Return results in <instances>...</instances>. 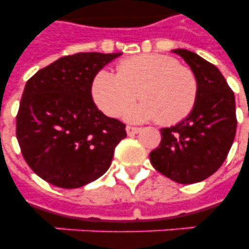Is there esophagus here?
Returning a JSON list of instances; mask_svg holds the SVG:
<instances>
[{
    "mask_svg": "<svg viewBox=\"0 0 249 249\" xmlns=\"http://www.w3.org/2000/svg\"><path fill=\"white\" fill-rule=\"evenodd\" d=\"M141 132V128H136V126H126V133L128 136H134L137 133Z\"/></svg>",
    "mask_w": 249,
    "mask_h": 249,
    "instance_id": "esophagus-1",
    "label": "esophagus"
}]
</instances>
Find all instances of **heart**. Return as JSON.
I'll list each match as a JSON object with an SVG mask.
<instances>
[{
    "mask_svg": "<svg viewBox=\"0 0 249 249\" xmlns=\"http://www.w3.org/2000/svg\"><path fill=\"white\" fill-rule=\"evenodd\" d=\"M196 76L190 68L181 66L168 55L146 54L123 60L117 73L102 70L91 85L94 102L108 116H119L136 101L125 113L132 123L156 120L163 125L183 120L196 103Z\"/></svg>",
    "mask_w": 249,
    "mask_h": 249,
    "instance_id": "heart-1",
    "label": "heart"
}]
</instances>
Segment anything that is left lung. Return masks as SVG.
Returning a JSON list of instances; mask_svg holds the SVG:
<instances>
[{"label":"left lung","mask_w":249,"mask_h":249,"mask_svg":"<svg viewBox=\"0 0 249 249\" xmlns=\"http://www.w3.org/2000/svg\"><path fill=\"white\" fill-rule=\"evenodd\" d=\"M196 76L193 111L170 128L160 129L161 142L150 154L152 166L172 181H204L224 164L235 138V97L220 70L195 53L174 49Z\"/></svg>","instance_id":"obj_1"}]
</instances>
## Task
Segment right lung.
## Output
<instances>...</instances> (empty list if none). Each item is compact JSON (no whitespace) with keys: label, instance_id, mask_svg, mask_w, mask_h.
Masks as SVG:
<instances>
[{"label":"right lung","instance_id":"1","mask_svg":"<svg viewBox=\"0 0 249 249\" xmlns=\"http://www.w3.org/2000/svg\"><path fill=\"white\" fill-rule=\"evenodd\" d=\"M121 53H79L49 64L27 81L17 116V138L35 173L62 189H77L103 176L121 121L106 116L91 98L98 72Z\"/></svg>","mask_w":249,"mask_h":249}]
</instances>
